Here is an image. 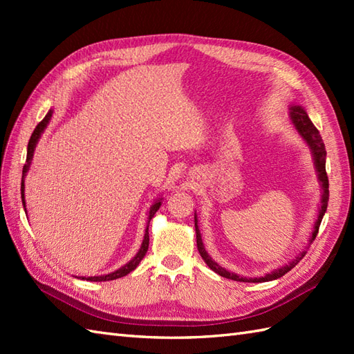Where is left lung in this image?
<instances>
[{
  "label": "left lung",
  "mask_w": 354,
  "mask_h": 354,
  "mask_svg": "<svg viewBox=\"0 0 354 354\" xmlns=\"http://www.w3.org/2000/svg\"><path fill=\"white\" fill-rule=\"evenodd\" d=\"M289 120L292 126L295 127V131L298 132L299 137L303 138V141L306 142L307 146L310 149V153H312V160H313V165H315V170H317V176H318V181L321 185V204L318 208V217H317V222L313 225V231H312V236L309 242L312 243L315 237L318 234V230H319V225L322 217L326 214V209H327V204H328V178H327V173H326V146L324 142H322V138L319 135V131L317 127L313 126V123L310 122L309 115H307V112L303 106H299V104H290L289 108ZM194 230H196V243H198V251L201 254V257L204 259V261L208 265L209 269H213L216 274H219L221 277L228 278V280H234V281H243V283H263V281H272L277 280V278L283 277L284 274H288L289 270L298 265V261L301 260L306 251L299 252L295 259L290 260L289 263H286L284 266L278 268L272 272H268L263 277H254V278H248V277H242V275H237L234 272H230L225 268H222L219 263H216L212 257H209L208 252L205 251V246L202 243V236H201V231L198 227V216L194 213ZM310 246V245H309Z\"/></svg>",
  "instance_id": "1"
}]
</instances>
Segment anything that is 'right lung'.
I'll list each match as a JSON object with an SVG mask.
<instances>
[{"label":"right lung","mask_w":354,"mask_h":354,"mask_svg":"<svg viewBox=\"0 0 354 354\" xmlns=\"http://www.w3.org/2000/svg\"><path fill=\"white\" fill-rule=\"evenodd\" d=\"M51 115H53V111L50 109V111L47 112V115L44 117L42 122L35 127L32 137H30V141H28V146H27V160H26V164H24V169H22V179H21V199H22V205H24V209H26V196H24L26 184H24V183H26L27 171H28V169H30V164H32L33 153H35V149H36L37 141H39L41 135H42L44 131H45V127L48 126L50 120H51ZM161 202H162V198H158V199L153 202V204L150 205V209H149V213H147V227H146V230H145V239H142V243H141V246H140L138 252L135 254V257H133L131 261H127L124 266H122L120 269L114 270V272L106 274V275H99V277H88L86 280H89V281H109V280H115V278H122V277L127 275L129 272H132V270L140 265V261H141L142 259H145V255H146V252H147V250H149V222H150V219H152V217L155 216V213L158 212V209H160ZM82 280H85V277L82 278Z\"/></svg>","instance_id":"obj_1"}]
</instances>
